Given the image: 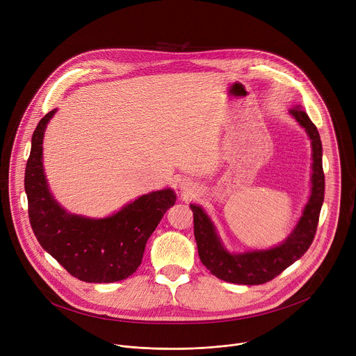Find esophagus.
I'll return each mask as SVG.
<instances>
[{
  "instance_id": "34e87169",
  "label": "esophagus",
  "mask_w": 356,
  "mask_h": 356,
  "mask_svg": "<svg viewBox=\"0 0 356 356\" xmlns=\"http://www.w3.org/2000/svg\"><path fill=\"white\" fill-rule=\"evenodd\" d=\"M188 187V184H187V181L186 183H183V188H187Z\"/></svg>"
}]
</instances>
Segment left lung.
Instances as JSON below:
<instances>
[{
  "mask_svg": "<svg viewBox=\"0 0 356 356\" xmlns=\"http://www.w3.org/2000/svg\"><path fill=\"white\" fill-rule=\"evenodd\" d=\"M297 122L306 128L313 145V187L312 197L304 209L296 229L280 245L269 250H253L231 255L216 234L214 225L201 210V207L190 204L194 216V238L197 241L198 257L214 276L221 280L236 284H264L273 280L291 264L300 259L310 248L320 218L324 201V170H323V145L317 127L301 107L290 110Z\"/></svg>",
  "mask_w": 356,
  "mask_h": 356,
  "instance_id": "obj_1",
  "label": "left lung"
}]
</instances>
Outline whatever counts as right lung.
I'll return each mask as SVG.
<instances>
[{
  "instance_id": "obj_1",
  "label": "right lung",
  "mask_w": 356,
  "mask_h": 356,
  "mask_svg": "<svg viewBox=\"0 0 356 356\" xmlns=\"http://www.w3.org/2000/svg\"><path fill=\"white\" fill-rule=\"evenodd\" d=\"M47 113L32 135L25 170L29 222L40 246L72 276L88 283H111L131 276L142 262L146 241L175 206L173 190L145 194L113 217L90 220L67 214L50 194L42 168Z\"/></svg>"
}]
</instances>
